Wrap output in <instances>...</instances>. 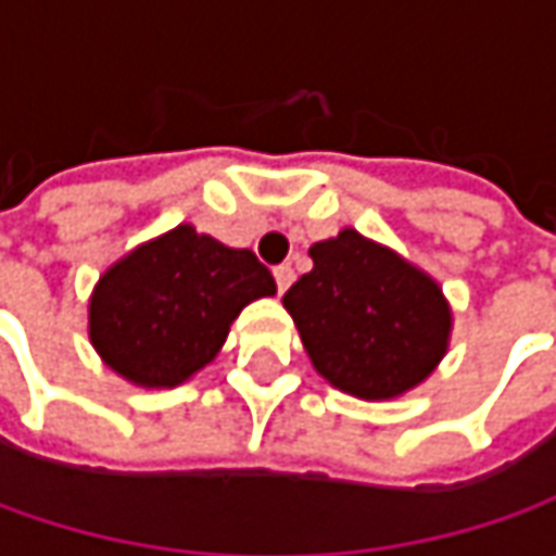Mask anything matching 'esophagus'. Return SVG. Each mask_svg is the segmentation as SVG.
Wrapping results in <instances>:
<instances>
[{
  "instance_id": "esophagus-1",
  "label": "esophagus",
  "mask_w": 556,
  "mask_h": 556,
  "mask_svg": "<svg viewBox=\"0 0 556 556\" xmlns=\"http://www.w3.org/2000/svg\"><path fill=\"white\" fill-rule=\"evenodd\" d=\"M275 285H278V293H285V290L293 285V268L290 266L275 268Z\"/></svg>"
}]
</instances>
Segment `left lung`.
Listing matches in <instances>:
<instances>
[{"instance_id":"8db88e82","label":"left lung","mask_w":556,"mask_h":556,"mask_svg":"<svg viewBox=\"0 0 556 556\" xmlns=\"http://www.w3.org/2000/svg\"><path fill=\"white\" fill-rule=\"evenodd\" d=\"M312 271L285 293L312 368L340 393L387 402L448 353L455 315L439 281L355 228L309 247Z\"/></svg>"}]
</instances>
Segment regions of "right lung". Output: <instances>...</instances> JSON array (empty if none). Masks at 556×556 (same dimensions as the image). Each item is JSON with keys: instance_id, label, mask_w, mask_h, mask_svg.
I'll list each match as a JSON object with an SVG mask.
<instances>
[{"instance_id": "right-lung-1", "label": "right lung", "mask_w": 556, "mask_h": 556, "mask_svg": "<svg viewBox=\"0 0 556 556\" xmlns=\"http://www.w3.org/2000/svg\"><path fill=\"white\" fill-rule=\"evenodd\" d=\"M263 296H275V278L253 250L182 223L104 268L89 296V343L132 387L173 390L219 355L231 321Z\"/></svg>"}]
</instances>
